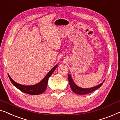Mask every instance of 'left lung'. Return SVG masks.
<instances>
[{"mask_svg":"<svg viewBox=\"0 0 120 120\" xmlns=\"http://www.w3.org/2000/svg\"><path fill=\"white\" fill-rule=\"evenodd\" d=\"M68 79L69 84H70V87L71 89V90L73 91L75 93L78 94H86L91 93V92H93L94 91H95L97 90V89L99 88V87L102 85L103 82H104V80L102 83H101L100 84H99V85H98L97 86H96L94 87H91V88L84 89V88H82V87L78 86L77 85H75L70 75H68Z\"/></svg>","mask_w":120,"mask_h":120,"instance_id":"left-lung-1","label":"left lung"}]
</instances>
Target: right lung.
<instances>
[{"mask_svg":"<svg viewBox=\"0 0 120 120\" xmlns=\"http://www.w3.org/2000/svg\"><path fill=\"white\" fill-rule=\"evenodd\" d=\"M58 66V65H55L49 72L47 73V75H45V77L38 84H35V85H21V84H18L17 82H15L14 80H13L10 77V75H8V76L9 77V79L10 81H11L12 83L15 86H16L17 88L21 90L24 93L32 94V95H36V94H42L46 90L47 86V83H48V78L50 77L52 74H53V72L56 69V68Z\"/></svg>","mask_w":120,"mask_h":120,"instance_id":"add662e5","label":"right lung"}]
</instances>
